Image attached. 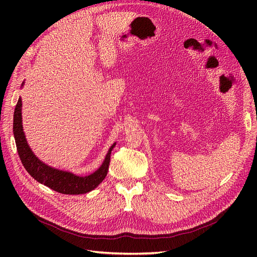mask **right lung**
<instances>
[{"label":"right lung","mask_w":257,"mask_h":257,"mask_svg":"<svg viewBox=\"0 0 257 257\" xmlns=\"http://www.w3.org/2000/svg\"><path fill=\"white\" fill-rule=\"evenodd\" d=\"M23 85V83H22ZM21 107L22 102L21 97H19L18 103L15 108L14 112V136L16 141L17 151L21 163L27 169V172L32 176L36 181L48 186L53 191L59 192L61 194H67V195H79V194H85L92 190H94L96 186L102 182L108 173L109 167L110 154L114 148L113 144L100 167L93 174L80 177L76 176L72 173L64 172V170L56 169L46 165L41 160L36 158V155L31 150L28 145L25 133L22 127V115H21Z\"/></svg>","instance_id":"obj_1"}]
</instances>
